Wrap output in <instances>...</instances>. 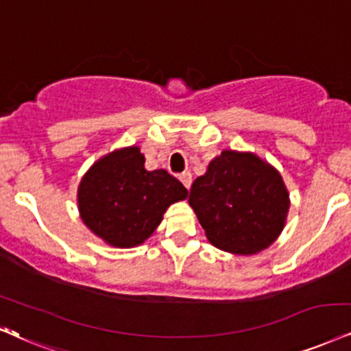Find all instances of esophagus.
I'll use <instances>...</instances> for the list:
<instances>
[{"label": "esophagus", "instance_id": "obj_1", "mask_svg": "<svg viewBox=\"0 0 351 351\" xmlns=\"http://www.w3.org/2000/svg\"><path fill=\"white\" fill-rule=\"evenodd\" d=\"M180 180H181V183L184 184V188L186 189H189L191 188V183H193V176H191V173H183V175L180 176Z\"/></svg>", "mask_w": 351, "mask_h": 351}]
</instances>
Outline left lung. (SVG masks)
Returning a JSON list of instances; mask_svg holds the SVG:
<instances>
[{"mask_svg": "<svg viewBox=\"0 0 351 351\" xmlns=\"http://www.w3.org/2000/svg\"><path fill=\"white\" fill-rule=\"evenodd\" d=\"M189 206L214 247L255 255L281 235L291 201L281 173L267 160L222 150L194 180Z\"/></svg>", "mask_w": 351, "mask_h": 351, "instance_id": "obj_1", "label": "left lung"}]
</instances>
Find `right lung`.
Listing matches in <instances>:
<instances>
[{
  "mask_svg": "<svg viewBox=\"0 0 351 351\" xmlns=\"http://www.w3.org/2000/svg\"><path fill=\"white\" fill-rule=\"evenodd\" d=\"M188 189L167 170H145L138 145L122 147L96 160L78 184V213L84 226L111 247L142 245Z\"/></svg>",
  "mask_w": 351,
  "mask_h": 351,
  "instance_id": "obj_1",
  "label": "right lung"
}]
</instances>
